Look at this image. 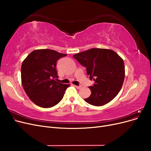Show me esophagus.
Segmentation results:
<instances>
[{"label": "esophagus", "instance_id": "esophagus-1", "mask_svg": "<svg viewBox=\"0 0 151 151\" xmlns=\"http://www.w3.org/2000/svg\"><path fill=\"white\" fill-rule=\"evenodd\" d=\"M74 87H76V88H77V89H81V86H75V85H74Z\"/></svg>", "mask_w": 151, "mask_h": 151}]
</instances>
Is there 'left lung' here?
<instances>
[{"instance_id": "1", "label": "left lung", "mask_w": 151, "mask_h": 151, "mask_svg": "<svg viewBox=\"0 0 151 151\" xmlns=\"http://www.w3.org/2000/svg\"><path fill=\"white\" fill-rule=\"evenodd\" d=\"M86 67L87 74L94 84L89 86L91 96L84 101L93 106L106 104L120 92L125 78L123 59L111 50L91 48L73 55Z\"/></svg>"}]
</instances>
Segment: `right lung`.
I'll list each match as a JSON object with an SVG mask.
<instances>
[{
	"label": "right lung",
	"mask_w": 151,
	"mask_h": 151,
	"mask_svg": "<svg viewBox=\"0 0 151 151\" xmlns=\"http://www.w3.org/2000/svg\"><path fill=\"white\" fill-rule=\"evenodd\" d=\"M67 54L50 49L35 50L21 65V82L24 90L35 104L42 108L55 106L63 97L70 84L56 81L57 62Z\"/></svg>",
	"instance_id": "1"
}]
</instances>
